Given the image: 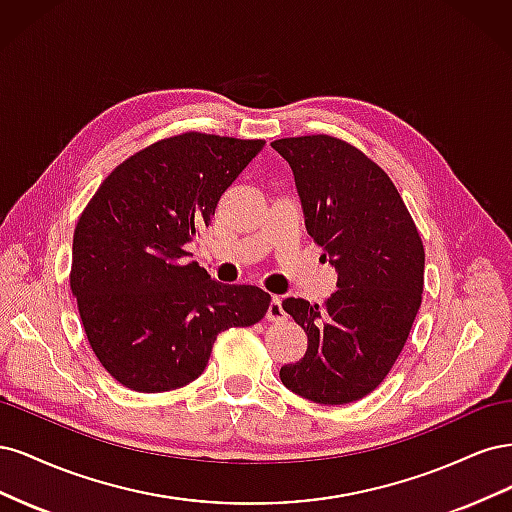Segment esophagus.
<instances>
[{
    "instance_id": "34e87169",
    "label": "esophagus",
    "mask_w": 512,
    "mask_h": 512,
    "mask_svg": "<svg viewBox=\"0 0 512 512\" xmlns=\"http://www.w3.org/2000/svg\"><path fill=\"white\" fill-rule=\"evenodd\" d=\"M286 318V312L282 307V299L280 297H271V303H269V309H267V320L271 322H282Z\"/></svg>"
}]
</instances>
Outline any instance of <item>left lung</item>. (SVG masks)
Wrapping results in <instances>:
<instances>
[{"label": "left lung", "instance_id": "1", "mask_svg": "<svg viewBox=\"0 0 512 512\" xmlns=\"http://www.w3.org/2000/svg\"><path fill=\"white\" fill-rule=\"evenodd\" d=\"M271 147L290 164L305 228L337 271L322 307L282 303L307 333V352L280 378L316 404H350L376 389L406 344L421 307L423 241L389 175L359 149L327 134Z\"/></svg>", "mask_w": 512, "mask_h": 512}]
</instances>
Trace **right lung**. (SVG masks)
I'll list each match as a JSON object with an SVG mask.
<instances>
[{
    "instance_id": "right-lung-1",
    "label": "right lung",
    "mask_w": 512,
    "mask_h": 512,
    "mask_svg": "<svg viewBox=\"0 0 512 512\" xmlns=\"http://www.w3.org/2000/svg\"><path fill=\"white\" fill-rule=\"evenodd\" d=\"M262 147L200 132L164 138L119 164L85 207L70 288L89 346L126 389H181L203 374L222 331L265 318V290L220 284L185 260Z\"/></svg>"
}]
</instances>
